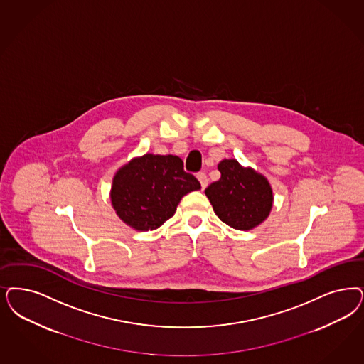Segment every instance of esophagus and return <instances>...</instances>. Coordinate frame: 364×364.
<instances>
[{
    "label": "esophagus",
    "instance_id": "obj_1",
    "mask_svg": "<svg viewBox=\"0 0 364 364\" xmlns=\"http://www.w3.org/2000/svg\"><path fill=\"white\" fill-rule=\"evenodd\" d=\"M198 180L200 181L201 189H204L208 186V178H207L205 173H203V172L198 173Z\"/></svg>",
    "mask_w": 364,
    "mask_h": 364
}]
</instances>
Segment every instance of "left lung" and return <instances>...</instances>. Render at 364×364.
<instances>
[{
  "mask_svg": "<svg viewBox=\"0 0 364 364\" xmlns=\"http://www.w3.org/2000/svg\"><path fill=\"white\" fill-rule=\"evenodd\" d=\"M220 178L205 188L213 213L235 230L249 231L267 219L273 208V189L262 173L234 159L218 164Z\"/></svg>",
  "mask_w": 364,
  "mask_h": 364,
  "instance_id": "left-lung-1",
  "label": "left lung"
}]
</instances>
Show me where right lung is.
I'll return each instance as SVG.
<instances>
[{
	"instance_id": "add662e5",
	"label": "right lung",
	"mask_w": 364,
	"mask_h": 364,
	"mask_svg": "<svg viewBox=\"0 0 364 364\" xmlns=\"http://www.w3.org/2000/svg\"><path fill=\"white\" fill-rule=\"evenodd\" d=\"M177 156L146 153L122 165L113 177L110 200L115 213L137 231H153L171 219L183 196L200 189Z\"/></svg>"
}]
</instances>
